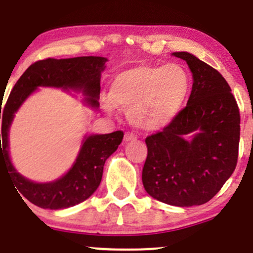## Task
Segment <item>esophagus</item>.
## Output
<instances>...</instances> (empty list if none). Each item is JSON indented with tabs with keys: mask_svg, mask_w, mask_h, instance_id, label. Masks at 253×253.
Wrapping results in <instances>:
<instances>
[{
	"mask_svg": "<svg viewBox=\"0 0 253 253\" xmlns=\"http://www.w3.org/2000/svg\"><path fill=\"white\" fill-rule=\"evenodd\" d=\"M136 138H137V136L134 133H132V132H126V133H125V137H124V141L131 142V141H134Z\"/></svg>",
	"mask_w": 253,
	"mask_h": 253,
	"instance_id": "1",
	"label": "esophagus"
}]
</instances>
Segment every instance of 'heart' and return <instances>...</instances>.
I'll use <instances>...</instances> for the list:
<instances>
[{
	"instance_id": "heart-1",
	"label": "heart",
	"mask_w": 253,
	"mask_h": 253,
	"mask_svg": "<svg viewBox=\"0 0 253 253\" xmlns=\"http://www.w3.org/2000/svg\"><path fill=\"white\" fill-rule=\"evenodd\" d=\"M191 93V77L177 63L138 65L117 73L111 82V99L104 109H127V119L143 131H158L171 124Z\"/></svg>"
}]
</instances>
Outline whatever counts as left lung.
Segmentation results:
<instances>
[{
  "label": "left lung",
  "mask_w": 253,
  "mask_h": 253,
  "mask_svg": "<svg viewBox=\"0 0 253 253\" xmlns=\"http://www.w3.org/2000/svg\"><path fill=\"white\" fill-rule=\"evenodd\" d=\"M193 77L186 108L163 131L145 138L142 181L148 195L177 207L201 206L220 191L239 157L240 112L228 82L188 52Z\"/></svg>",
  "instance_id": "left-lung-1"
}]
</instances>
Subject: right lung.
<instances>
[{
	"label": "right lung",
	"mask_w": 253,
	"mask_h": 253,
	"mask_svg": "<svg viewBox=\"0 0 253 253\" xmlns=\"http://www.w3.org/2000/svg\"><path fill=\"white\" fill-rule=\"evenodd\" d=\"M105 62L106 58L98 56H82L63 60L45 58L30 65L14 84L6 105L2 109L0 167L1 164L6 167L9 177L20 195L33 205L44 209H63L78 205L90 197L100 185L104 164L122 142L124 132L115 131L108 134L86 137L76 163L67 174L53 182L37 183L17 172L9 160L8 131L14 112L33 91L37 90L38 86L82 90L84 95L88 96L86 103L93 108H98L100 76L101 71L105 68Z\"/></svg>",
	"instance_id": "right-lung-1"
}]
</instances>
